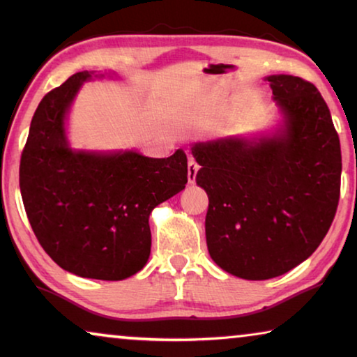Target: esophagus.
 <instances>
[{"instance_id":"34e87169","label":"esophagus","mask_w":357,"mask_h":357,"mask_svg":"<svg viewBox=\"0 0 357 357\" xmlns=\"http://www.w3.org/2000/svg\"><path fill=\"white\" fill-rule=\"evenodd\" d=\"M198 169H199V165H198L197 160H195L193 155H188V180H190V183H193L195 178H197Z\"/></svg>"}]
</instances>
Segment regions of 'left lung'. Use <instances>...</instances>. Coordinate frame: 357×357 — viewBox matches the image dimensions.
I'll return each instance as SVG.
<instances>
[{
	"instance_id": "8db88e82",
	"label": "left lung",
	"mask_w": 357,
	"mask_h": 357,
	"mask_svg": "<svg viewBox=\"0 0 357 357\" xmlns=\"http://www.w3.org/2000/svg\"><path fill=\"white\" fill-rule=\"evenodd\" d=\"M286 115L282 135L198 143L206 190L208 252L224 271L260 281L284 275L317 250L340 202L341 148L328 105L312 82L268 76Z\"/></svg>"
}]
</instances>
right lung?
I'll use <instances>...</instances> for the list:
<instances>
[{
  "label": "right lung",
  "mask_w": 357,
  "mask_h": 357,
  "mask_svg": "<svg viewBox=\"0 0 357 357\" xmlns=\"http://www.w3.org/2000/svg\"><path fill=\"white\" fill-rule=\"evenodd\" d=\"M87 71L38 104L21 154L19 187L38 243L63 270L120 281L143 270L151 253L149 214L188 182L182 149L167 159L135 151L73 153L65 115Z\"/></svg>",
  "instance_id": "right-lung-1"
}]
</instances>
